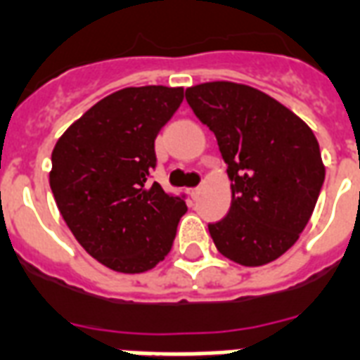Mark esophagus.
<instances>
[{
  "label": "esophagus",
  "instance_id": "1",
  "mask_svg": "<svg viewBox=\"0 0 360 360\" xmlns=\"http://www.w3.org/2000/svg\"><path fill=\"white\" fill-rule=\"evenodd\" d=\"M200 194H202V186H196V188H191V191H188V196H191L192 200L198 198Z\"/></svg>",
  "mask_w": 360,
  "mask_h": 360
}]
</instances>
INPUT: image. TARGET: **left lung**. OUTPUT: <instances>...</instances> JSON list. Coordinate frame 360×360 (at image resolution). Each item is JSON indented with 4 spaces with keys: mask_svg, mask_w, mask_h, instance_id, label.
<instances>
[{
    "mask_svg": "<svg viewBox=\"0 0 360 360\" xmlns=\"http://www.w3.org/2000/svg\"><path fill=\"white\" fill-rule=\"evenodd\" d=\"M186 101L215 134L232 181V204L210 224L219 253L236 264L264 266L295 245L325 181L314 131L289 107L230 81L186 89Z\"/></svg>",
    "mask_w": 360,
    "mask_h": 360,
    "instance_id": "left-lung-1",
    "label": "left lung"
}]
</instances>
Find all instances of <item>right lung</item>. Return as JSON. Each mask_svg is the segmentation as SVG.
<instances>
[{
    "mask_svg": "<svg viewBox=\"0 0 360 360\" xmlns=\"http://www.w3.org/2000/svg\"><path fill=\"white\" fill-rule=\"evenodd\" d=\"M183 86H128L100 100L60 136L49 174L65 224L82 249L120 274L155 268L174 245L185 200L149 175L155 139Z\"/></svg>",
    "mask_w": 360,
    "mask_h": 360,
    "instance_id": "add662e5",
    "label": "right lung"
}]
</instances>
